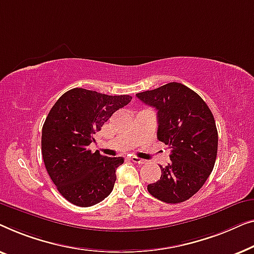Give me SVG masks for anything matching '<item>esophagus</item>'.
Listing matches in <instances>:
<instances>
[{
  "instance_id": "34e87169",
  "label": "esophagus",
  "mask_w": 254,
  "mask_h": 254,
  "mask_svg": "<svg viewBox=\"0 0 254 254\" xmlns=\"http://www.w3.org/2000/svg\"><path fill=\"white\" fill-rule=\"evenodd\" d=\"M130 160H131L132 162H134V163H139V164H142V163H145V160H142V159H139V158H137V156H131Z\"/></svg>"
}]
</instances>
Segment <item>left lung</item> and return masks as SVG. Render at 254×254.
Wrapping results in <instances>:
<instances>
[{"instance_id":"1","label":"left lung","mask_w":254,"mask_h":254,"mask_svg":"<svg viewBox=\"0 0 254 254\" xmlns=\"http://www.w3.org/2000/svg\"><path fill=\"white\" fill-rule=\"evenodd\" d=\"M135 95L158 110V139L171 148L170 162L160 166L161 177L147 190L163 202H183L202 188L215 164L213 114L197 93L175 81Z\"/></svg>"}]
</instances>
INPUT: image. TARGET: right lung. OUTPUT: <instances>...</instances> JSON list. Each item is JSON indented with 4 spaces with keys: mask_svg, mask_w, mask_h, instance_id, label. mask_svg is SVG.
I'll list each match as a JSON object with an SVG mask.
<instances>
[{
    "mask_svg": "<svg viewBox=\"0 0 254 254\" xmlns=\"http://www.w3.org/2000/svg\"><path fill=\"white\" fill-rule=\"evenodd\" d=\"M130 95H107L72 88L57 100L42 127L41 152L45 167L57 190L76 206L90 207L108 197L122 156L108 158L88 146Z\"/></svg>",
    "mask_w": 254,
    "mask_h": 254,
    "instance_id": "right-lung-1",
    "label": "right lung"
}]
</instances>
